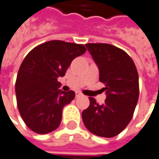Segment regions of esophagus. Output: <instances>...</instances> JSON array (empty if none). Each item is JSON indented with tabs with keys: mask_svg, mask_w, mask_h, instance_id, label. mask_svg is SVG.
<instances>
[{
	"mask_svg": "<svg viewBox=\"0 0 159 159\" xmlns=\"http://www.w3.org/2000/svg\"><path fill=\"white\" fill-rule=\"evenodd\" d=\"M81 95L82 94L80 93V92H76V97H80V96H81Z\"/></svg>",
	"mask_w": 159,
	"mask_h": 159,
	"instance_id": "esophagus-1",
	"label": "esophagus"
}]
</instances>
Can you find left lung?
I'll list each match as a JSON object with an SVG mask.
<instances>
[{"label": "left lung", "mask_w": 159, "mask_h": 159, "mask_svg": "<svg viewBox=\"0 0 159 159\" xmlns=\"http://www.w3.org/2000/svg\"><path fill=\"white\" fill-rule=\"evenodd\" d=\"M85 46L98 67L106 99L99 105L93 98H89L90 105L82 112V120L93 134L111 138L123 131L133 117L139 98L138 72L131 57L116 46Z\"/></svg>", "instance_id": "8db88e82"}]
</instances>
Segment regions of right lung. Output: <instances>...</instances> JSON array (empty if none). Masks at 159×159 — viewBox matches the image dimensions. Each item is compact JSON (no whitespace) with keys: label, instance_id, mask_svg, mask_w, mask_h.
<instances>
[{"label":"right lung","instance_id":"obj_1","mask_svg":"<svg viewBox=\"0 0 159 159\" xmlns=\"http://www.w3.org/2000/svg\"><path fill=\"white\" fill-rule=\"evenodd\" d=\"M86 51L85 46L53 40L42 43L28 53L21 63L15 84L20 116L32 131L45 134L58 128L65 105L75 97L74 91L61 89L72 61Z\"/></svg>","mask_w":159,"mask_h":159}]
</instances>
